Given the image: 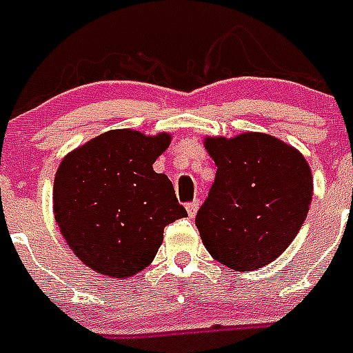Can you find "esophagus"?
<instances>
[{"mask_svg": "<svg viewBox=\"0 0 353 353\" xmlns=\"http://www.w3.org/2000/svg\"><path fill=\"white\" fill-rule=\"evenodd\" d=\"M199 208H200L199 200H193V202H190V204L185 205V210H188V215H190L191 219H193V216L196 215V211H199Z\"/></svg>", "mask_w": 353, "mask_h": 353, "instance_id": "esophagus-1", "label": "esophagus"}]
</instances>
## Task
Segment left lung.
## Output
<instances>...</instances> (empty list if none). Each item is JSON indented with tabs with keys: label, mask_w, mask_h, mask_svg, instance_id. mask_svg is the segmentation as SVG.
<instances>
[{
	"label": "left lung",
	"mask_w": 353,
	"mask_h": 353,
	"mask_svg": "<svg viewBox=\"0 0 353 353\" xmlns=\"http://www.w3.org/2000/svg\"><path fill=\"white\" fill-rule=\"evenodd\" d=\"M215 160L210 196L194 224L210 255L236 272L275 261L308 215L314 176L303 153L266 132L205 137Z\"/></svg>",
	"instance_id": "left-lung-1"
}]
</instances>
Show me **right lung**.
Segmentation results:
<instances>
[{
  "mask_svg": "<svg viewBox=\"0 0 353 353\" xmlns=\"http://www.w3.org/2000/svg\"><path fill=\"white\" fill-rule=\"evenodd\" d=\"M171 134L101 132L65 154L56 171V224L78 259L97 273L128 279L153 262L163 228L185 216L171 180L153 169Z\"/></svg>",
  "mask_w": 353,
  "mask_h": 353,
  "instance_id": "obj_1",
  "label": "right lung"
}]
</instances>
